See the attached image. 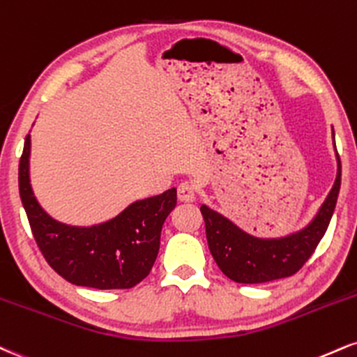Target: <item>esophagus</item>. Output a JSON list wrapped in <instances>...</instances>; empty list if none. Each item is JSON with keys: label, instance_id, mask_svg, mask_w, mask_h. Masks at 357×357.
Here are the masks:
<instances>
[{"label": "esophagus", "instance_id": "esophagus-1", "mask_svg": "<svg viewBox=\"0 0 357 357\" xmlns=\"http://www.w3.org/2000/svg\"><path fill=\"white\" fill-rule=\"evenodd\" d=\"M178 199L181 203H192L196 199V186L190 181L179 183L178 186Z\"/></svg>", "mask_w": 357, "mask_h": 357}]
</instances>
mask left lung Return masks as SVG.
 Listing matches in <instances>:
<instances>
[{
    "label": "left lung",
    "instance_id": "left-lung-1",
    "mask_svg": "<svg viewBox=\"0 0 357 357\" xmlns=\"http://www.w3.org/2000/svg\"><path fill=\"white\" fill-rule=\"evenodd\" d=\"M334 135V131H333ZM341 188V161L337 154V178L306 229L281 239H257L234 226L229 220L201 206L209 251L227 278L243 284H259L293 276L306 264L328 229Z\"/></svg>",
    "mask_w": 357,
    "mask_h": 357
}]
</instances>
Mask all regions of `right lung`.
Listing matches in <instances>:
<instances>
[{"label":"right lung","instance_id":"right-lung-1","mask_svg":"<svg viewBox=\"0 0 357 357\" xmlns=\"http://www.w3.org/2000/svg\"><path fill=\"white\" fill-rule=\"evenodd\" d=\"M29 135L20 160L21 203L41 255L59 276L94 289H130L148 276L158 251L161 229L176 206V190L136 201L121 214L91 227L68 226L48 216L29 184Z\"/></svg>","mask_w":357,"mask_h":357}]
</instances>
